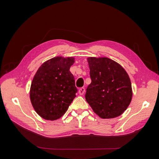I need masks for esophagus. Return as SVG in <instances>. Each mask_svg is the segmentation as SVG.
<instances>
[{
	"label": "esophagus",
	"mask_w": 159,
	"mask_h": 159,
	"mask_svg": "<svg viewBox=\"0 0 159 159\" xmlns=\"http://www.w3.org/2000/svg\"><path fill=\"white\" fill-rule=\"evenodd\" d=\"M85 91V88H81L79 89V91H78V93H79L80 95H82L84 94Z\"/></svg>",
	"instance_id": "1"
}]
</instances>
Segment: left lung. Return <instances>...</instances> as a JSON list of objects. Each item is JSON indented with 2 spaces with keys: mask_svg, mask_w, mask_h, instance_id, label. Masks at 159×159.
Wrapping results in <instances>:
<instances>
[{
  "mask_svg": "<svg viewBox=\"0 0 159 159\" xmlns=\"http://www.w3.org/2000/svg\"><path fill=\"white\" fill-rule=\"evenodd\" d=\"M91 84L86 89L85 99L101 118L121 115L132 99L129 77L123 67L107 57L88 58Z\"/></svg>",
  "mask_w": 159,
  "mask_h": 159,
  "instance_id": "obj_1",
  "label": "left lung"
}]
</instances>
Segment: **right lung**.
<instances>
[{"label":"right lung","mask_w":159,"mask_h":159,"mask_svg":"<svg viewBox=\"0 0 159 159\" xmlns=\"http://www.w3.org/2000/svg\"><path fill=\"white\" fill-rule=\"evenodd\" d=\"M72 57L57 56L45 61L34 77L30 98L32 106L41 117L54 121L68 110L78 91L70 67Z\"/></svg>","instance_id":"add662e5"}]
</instances>
